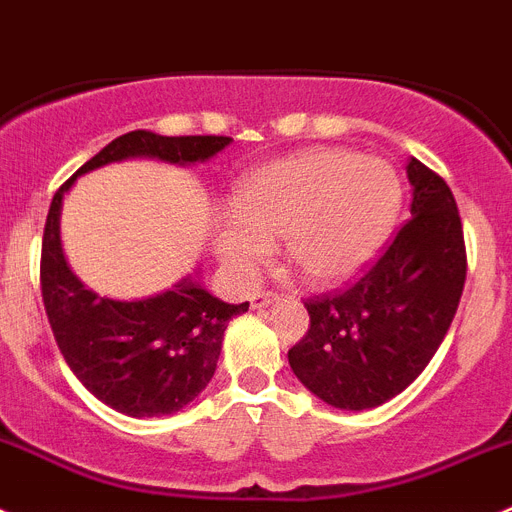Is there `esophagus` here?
I'll list each match as a JSON object with an SVG mask.
<instances>
[{"instance_id": "1", "label": "esophagus", "mask_w": 512, "mask_h": 512, "mask_svg": "<svg viewBox=\"0 0 512 512\" xmlns=\"http://www.w3.org/2000/svg\"><path fill=\"white\" fill-rule=\"evenodd\" d=\"M280 296L278 293H255V296L250 298L252 308H267V306H273V303H278Z\"/></svg>"}]
</instances>
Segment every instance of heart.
<instances>
[{
	"mask_svg": "<svg viewBox=\"0 0 512 512\" xmlns=\"http://www.w3.org/2000/svg\"><path fill=\"white\" fill-rule=\"evenodd\" d=\"M400 209L393 165L349 150H303L239 178L229 222L214 247L234 280L252 283L283 239L288 262L306 283L342 285L388 239Z\"/></svg>",
	"mask_w": 512,
	"mask_h": 512,
	"instance_id": "heart-1",
	"label": "heart"
}]
</instances>
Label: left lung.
<instances>
[{
    "instance_id": "left-lung-1",
    "label": "left lung",
    "mask_w": 512,
    "mask_h": 512,
    "mask_svg": "<svg viewBox=\"0 0 512 512\" xmlns=\"http://www.w3.org/2000/svg\"><path fill=\"white\" fill-rule=\"evenodd\" d=\"M411 219L385 255L339 296L306 303V336L290 370L324 403L367 411L403 393L444 342L467 278L454 193L421 160L405 165Z\"/></svg>"
}]
</instances>
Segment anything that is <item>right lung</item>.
<instances>
[{
    "instance_id": "add662e5",
    "label": "right lung",
    "mask_w": 512,
    "mask_h": 512,
    "mask_svg": "<svg viewBox=\"0 0 512 512\" xmlns=\"http://www.w3.org/2000/svg\"><path fill=\"white\" fill-rule=\"evenodd\" d=\"M229 142L232 137L127 132L81 165L53 196L40 260L50 329L73 375L101 403L124 416H170L199 398L216 372L227 324L250 303L219 301L193 275L135 301L99 296L73 275L63 255V199L76 178L109 163L155 158L186 168L211 160Z\"/></svg>"
}]
</instances>
